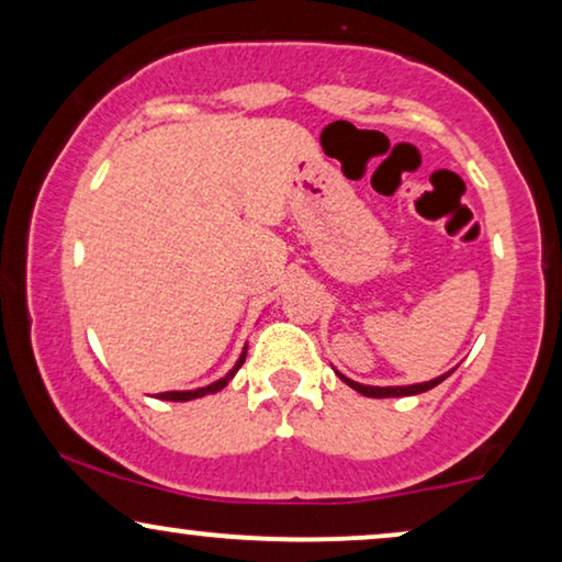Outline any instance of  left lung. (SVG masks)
<instances>
[{"mask_svg": "<svg viewBox=\"0 0 562 562\" xmlns=\"http://www.w3.org/2000/svg\"><path fill=\"white\" fill-rule=\"evenodd\" d=\"M448 375V373H445ZM445 375H440V379H435V381H427V383H417V386H391V389H373V386H360V383H356V381H350V379H345V375H340V379L348 383V386H352L358 391V394H363V396H373V398H386V396H414V394H422V391H429V389H435L437 383L440 381H445Z\"/></svg>", "mask_w": 562, "mask_h": 562, "instance_id": "1", "label": "left lung"}]
</instances>
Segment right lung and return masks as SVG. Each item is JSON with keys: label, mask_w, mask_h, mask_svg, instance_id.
Instances as JSON below:
<instances>
[{"label": "right lung", "mask_w": 562, "mask_h": 562, "mask_svg": "<svg viewBox=\"0 0 562 562\" xmlns=\"http://www.w3.org/2000/svg\"><path fill=\"white\" fill-rule=\"evenodd\" d=\"M245 363V352L240 356V360H237V366L229 371L225 379H220L217 383H212V386H204V389H196V391H166V394H158V398H166V402H189V398H196V396H204V394H214V391L225 389L227 381L233 379V375L237 373V368H240Z\"/></svg>", "instance_id": "1"}]
</instances>
